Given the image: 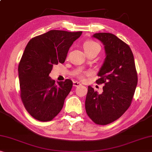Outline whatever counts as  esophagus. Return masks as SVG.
<instances>
[{"instance_id":"34e87169","label":"esophagus","mask_w":152,"mask_h":152,"mask_svg":"<svg viewBox=\"0 0 152 152\" xmlns=\"http://www.w3.org/2000/svg\"><path fill=\"white\" fill-rule=\"evenodd\" d=\"M81 83L78 82V81H73V86L74 87H77V86H80Z\"/></svg>"}]
</instances>
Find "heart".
Segmentation results:
<instances>
[{
  "instance_id": "heart-1",
  "label": "heart",
  "mask_w": 152,
  "mask_h": 152,
  "mask_svg": "<svg viewBox=\"0 0 152 152\" xmlns=\"http://www.w3.org/2000/svg\"><path fill=\"white\" fill-rule=\"evenodd\" d=\"M100 45L99 44L93 40H87L84 42L83 43V49L85 50L86 53H88L91 52V51L95 50V49H100ZM86 73H83V72H81V73H79L78 77L80 79H82L84 75H85Z\"/></svg>"
}]
</instances>
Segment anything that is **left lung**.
I'll return each mask as SVG.
<instances>
[{
    "mask_svg": "<svg viewBox=\"0 0 152 152\" xmlns=\"http://www.w3.org/2000/svg\"><path fill=\"white\" fill-rule=\"evenodd\" d=\"M103 43L106 58L96 82L103 84L99 94L88 86L85 107L88 115L96 124L107 125L120 118L129 108L137 85L134 56L130 47L111 33L92 36Z\"/></svg>",
    "mask_w": 152,
    "mask_h": 152,
    "instance_id": "1",
    "label": "left lung"
}]
</instances>
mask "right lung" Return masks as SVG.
Masks as SVG:
<instances>
[{"mask_svg":"<svg viewBox=\"0 0 152 152\" xmlns=\"http://www.w3.org/2000/svg\"><path fill=\"white\" fill-rule=\"evenodd\" d=\"M82 32L52 30L31 39L18 66L20 96L26 111L41 122L52 120L62 109L73 81L57 83L49 77L53 64L64 63Z\"/></svg>","mask_w":152,"mask_h":152,"instance_id":"obj_1","label":"right lung"}]
</instances>
